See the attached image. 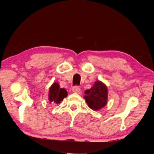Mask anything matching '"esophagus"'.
I'll use <instances>...</instances> for the list:
<instances>
[{"label":"esophagus","mask_w":154,"mask_h":154,"mask_svg":"<svg viewBox=\"0 0 154 154\" xmlns=\"http://www.w3.org/2000/svg\"><path fill=\"white\" fill-rule=\"evenodd\" d=\"M72 91L73 92H75V93H78V94H81V88H80L79 86H74L72 88Z\"/></svg>","instance_id":"obj_1"}]
</instances>
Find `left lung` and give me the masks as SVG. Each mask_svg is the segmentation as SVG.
<instances>
[{
	"instance_id": "8db88e82",
	"label": "left lung",
	"mask_w": 154,
	"mask_h": 154,
	"mask_svg": "<svg viewBox=\"0 0 154 154\" xmlns=\"http://www.w3.org/2000/svg\"><path fill=\"white\" fill-rule=\"evenodd\" d=\"M85 94L84 99L92 110H100L107 104L108 90L106 85L100 81H95L90 89L86 90Z\"/></svg>"
}]
</instances>
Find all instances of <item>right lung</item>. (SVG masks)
<instances>
[{
  "label": "right lung",
  "mask_w": 154,
  "mask_h": 154,
  "mask_svg": "<svg viewBox=\"0 0 154 154\" xmlns=\"http://www.w3.org/2000/svg\"><path fill=\"white\" fill-rule=\"evenodd\" d=\"M68 95L66 90L60 88L58 83H54L49 90V101L52 104H59Z\"/></svg>",
  "instance_id": "add662e5"
}]
</instances>
